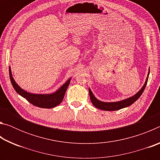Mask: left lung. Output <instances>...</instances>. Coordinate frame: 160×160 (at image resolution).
Wrapping results in <instances>:
<instances>
[{"label":"left lung","mask_w":160,"mask_h":160,"mask_svg":"<svg viewBox=\"0 0 160 160\" xmlns=\"http://www.w3.org/2000/svg\"><path fill=\"white\" fill-rule=\"evenodd\" d=\"M149 74H150V69H149L148 76H147V78H146L144 85H143L142 88L140 89L138 92V93L135 94L133 96L129 97V98H127L126 99L121 100V101L115 102H104L99 101V99H97L96 97L94 96V94L92 92L90 89L89 88V94H90L91 102L92 103L94 106L96 108H97V109L104 110V111H116V110H119L121 109H123V108L131 106V105L133 104L137 99H138L139 97L141 96V94H142L143 91H144L146 87V85H147Z\"/></svg>","instance_id":"obj_1"}]
</instances>
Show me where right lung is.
Wrapping results in <instances>:
<instances>
[{
  "mask_svg": "<svg viewBox=\"0 0 160 160\" xmlns=\"http://www.w3.org/2000/svg\"><path fill=\"white\" fill-rule=\"evenodd\" d=\"M9 75L12 87L20 95L25 98L29 103L34 106L40 108H46V109H51L61 104L63 101L65 93L71 80V78H69L66 82H65L57 91L52 94H32L22 90L15 82L14 78H12L10 66H9Z\"/></svg>",
  "mask_w": 160,
  "mask_h": 160,
  "instance_id": "add662e5",
  "label": "right lung"
}]
</instances>
